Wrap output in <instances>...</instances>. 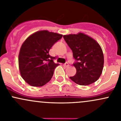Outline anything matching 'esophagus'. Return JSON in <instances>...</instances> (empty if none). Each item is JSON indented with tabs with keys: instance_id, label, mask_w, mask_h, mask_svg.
<instances>
[{
	"instance_id": "1",
	"label": "esophagus",
	"mask_w": 121,
	"mask_h": 121,
	"mask_svg": "<svg viewBox=\"0 0 121 121\" xmlns=\"http://www.w3.org/2000/svg\"><path fill=\"white\" fill-rule=\"evenodd\" d=\"M63 66H64L65 67H68L69 66V64L68 63H66L63 65Z\"/></svg>"
}]
</instances>
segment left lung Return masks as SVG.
I'll list each match as a JSON object with an SVG mask.
<instances>
[{"label": "left lung", "instance_id": "obj_1", "mask_svg": "<svg viewBox=\"0 0 121 121\" xmlns=\"http://www.w3.org/2000/svg\"><path fill=\"white\" fill-rule=\"evenodd\" d=\"M63 38L72 50L76 62L73 66L76 74L70 78L80 85H88L96 81L102 74L104 56L96 40L82 33L64 35Z\"/></svg>", "mask_w": 121, "mask_h": 121}]
</instances>
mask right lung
Wrapping results in <instances>:
<instances>
[{
    "instance_id": "right-lung-1",
    "label": "right lung",
    "mask_w": 121,
    "mask_h": 121,
    "mask_svg": "<svg viewBox=\"0 0 121 121\" xmlns=\"http://www.w3.org/2000/svg\"><path fill=\"white\" fill-rule=\"evenodd\" d=\"M62 35L47 30L35 32L28 37L19 53V69L22 78L33 86H42L52 77L58 64L49 51Z\"/></svg>"
}]
</instances>
